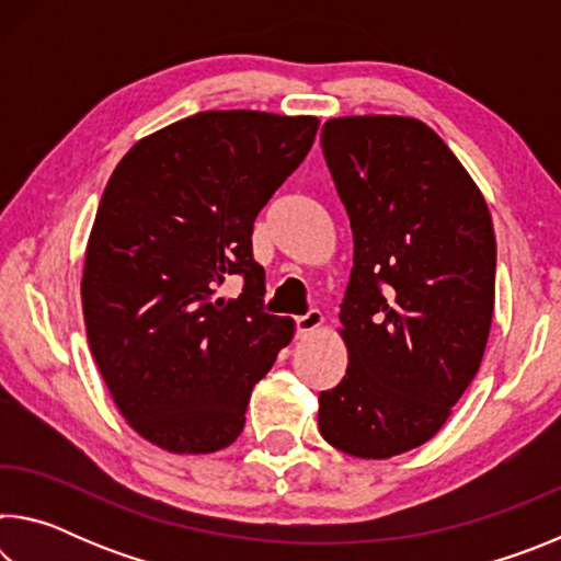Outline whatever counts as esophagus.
<instances>
[{"instance_id":"34e87169","label":"esophagus","mask_w":561,"mask_h":561,"mask_svg":"<svg viewBox=\"0 0 561 561\" xmlns=\"http://www.w3.org/2000/svg\"><path fill=\"white\" fill-rule=\"evenodd\" d=\"M321 324H324V314H321L319 309H311L309 314H304L297 319V336L307 339L314 334L317 329H321Z\"/></svg>"}]
</instances>
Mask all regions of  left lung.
<instances>
[{"instance_id":"left-lung-1","label":"left lung","mask_w":561,"mask_h":561,"mask_svg":"<svg viewBox=\"0 0 561 561\" xmlns=\"http://www.w3.org/2000/svg\"><path fill=\"white\" fill-rule=\"evenodd\" d=\"M321 148L354 232L339 334L341 383L319 396L336 450L386 460L428 443L485 354L495 232L485 197L443 138L411 116H341Z\"/></svg>"}]
</instances>
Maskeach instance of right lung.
<instances>
[{"label":"right lung","mask_w":561,"mask_h":561,"mask_svg":"<svg viewBox=\"0 0 561 561\" xmlns=\"http://www.w3.org/2000/svg\"><path fill=\"white\" fill-rule=\"evenodd\" d=\"M317 130V116L203 111L140 138L113 170L87 244L83 321L113 403L158 448L232 445L291 341L294 321L262 311L252 225ZM230 273L245 289L222 300Z\"/></svg>","instance_id":"add662e5"}]
</instances>
